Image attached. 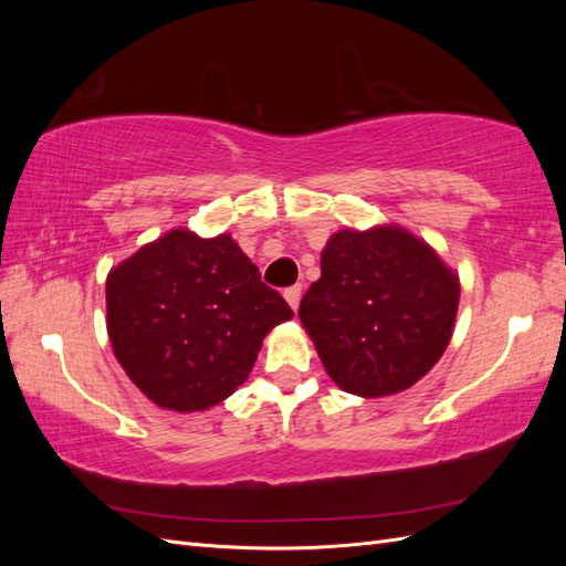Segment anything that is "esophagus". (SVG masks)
<instances>
[{"label":"esophagus","instance_id":"1","mask_svg":"<svg viewBox=\"0 0 566 566\" xmlns=\"http://www.w3.org/2000/svg\"><path fill=\"white\" fill-rule=\"evenodd\" d=\"M283 297H285V302L290 304V310L293 312H297V306H300V300H302V287L300 285H293V287H287L285 293H283Z\"/></svg>","mask_w":566,"mask_h":566}]
</instances>
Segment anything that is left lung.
<instances>
[{
    "label": "left lung",
    "mask_w": 566,
    "mask_h": 566,
    "mask_svg": "<svg viewBox=\"0 0 566 566\" xmlns=\"http://www.w3.org/2000/svg\"><path fill=\"white\" fill-rule=\"evenodd\" d=\"M460 302L458 273L399 224L342 229L321 252V279L300 321L333 382L356 397H391L447 352Z\"/></svg>",
    "instance_id": "1"
}]
</instances>
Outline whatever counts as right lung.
<instances>
[{
  "mask_svg": "<svg viewBox=\"0 0 566 566\" xmlns=\"http://www.w3.org/2000/svg\"><path fill=\"white\" fill-rule=\"evenodd\" d=\"M293 318L231 233L172 229L106 279V328L127 378L175 413L208 410L241 387L264 337Z\"/></svg>",
  "mask_w": 566,
  "mask_h": 566,
  "instance_id": "1",
  "label": "right lung"
}]
</instances>
